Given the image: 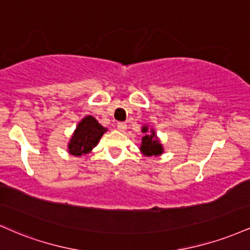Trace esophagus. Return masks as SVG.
Segmentation results:
<instances>
[{"label": "esophagus", "mask_w": 250, "mask_h": 250, "mask_svg": "<svg viewBox=\"0 0 250 250\" xmlns=\"http://www.w3.org/2000/svg\"><path fill=\"white\" fill-rule=\"evenodd\" d=\"M116 127H117V129H119L120 131H125V128H127V123H125V122H119L116 125Z\"/></svg>", "instance_id": "34e87169"}]
</instances>
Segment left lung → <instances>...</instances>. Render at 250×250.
I'll return each mask as SVG.
<instances>
[{
	"label": "left lung",
	"mask_w": 250,
	"mask_h": 250,
	"mask_svg": "<svg viewBox=\"0 0 250 250\" xmlns=\"http://www.w3.org/2000/svg\"><path fill=\"white\" fill-rule=\"evenodd\" d=\"M143 133H147L148 128L143 127ZM142 153L147 156H151V155H159L162 154V147L157 141L155 133L151 130V134H147L142 137V145H141Z\"/></svg>",
	"instance_id": "obj_1"
}]
</instances>
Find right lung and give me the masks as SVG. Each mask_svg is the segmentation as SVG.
I'll return each mask as SVG.
<instances>
[{
  "label": "right lung",
  "instance_id": "right-lung-1",
  "mask_svg": "<svg viewBox=\"0 0 250 250\" xmlns=\"http://www.w3.org/2000/svg\"><path fill=\"white\" fill-rule=\"evenodd\" d=\"M105 128H103L93 116H87L77 125L75 133L71 137L69 146V153L80 156L87 154L99 143Z\"/></svg>",
  "mask_w": 250,
  "mask_h": 250
}]
</instances>
